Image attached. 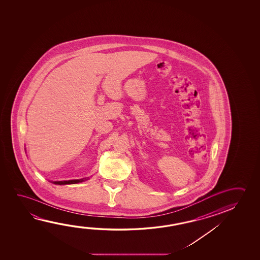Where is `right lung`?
<instances>
[{"label":"right lung","instance_id":"1","mask_svg":"<svg viewBox=\"0 0 260 260\" xmlns=\"http://www.w3.org/2000/svg\"><path fill=\"white\" fill-rule=\"evenodd\" d=\"M87 179H89V178H83V179H71V180H61V181H51L55 185H69V184H77L81 183L85 181Z\"/></svg>","mask_w":260,"mask_h":260}]
</instances>
